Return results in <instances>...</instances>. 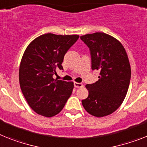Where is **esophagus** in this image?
I'll return each mask as SVG.
<instances>
[{"label": "esophagus", "instance_id": "1", "mask_svg": "<svg viewBox=\"0 0 147 147\" xmlns=\"http://www.w3.org/2000/svg\"><path fill=\"white\" fill-rule=\"evenodd\" d=\"M74 86L76 87V88H81V87H83V84L81 83H78V82H74Z\"/></svg>", "mask_w": 147, "mask_h": 147}]
</instances>
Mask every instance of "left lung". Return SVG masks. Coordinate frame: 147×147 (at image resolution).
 Segmentation results:
<instances>
[{"mask_svg": "<svg viewBox=\"0 0 147 147\" xmlns=\"http://www.w3.org/2000/svg\"><path fill=\"white\" fill-rule=\"evenodd\" d=\"M91 56V69L99 71L98 81L86 85L89 95L81 101L84 109L97 117L109 115L123 103L129 89L131 67L124 47L105 33L81 36Z\"/></svg>", "mask_w": 147, "mask_h": 147, "instance_id": "1", "label": "left lung"}]
</instances>
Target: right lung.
<instances>
[{
  "mask_svg": "<svg viewBox=\"0 0 147 147\" xmlns=\"http://www.w3.org/2000/svg\"><path fill=\"white\" fill-rule=\"evenodd\" d=\"M78 38V35L43 34L26 49L19 67V83L28 105L38 114L55 116L71 96L73 83L53 76L57 70L63 69L64 55Z\"/></svg>",
  "mask_w": 147,
  "mask_h": 147,
  "instance_id": "add662e5",
  "label": "right lung"
}]
</instances>
